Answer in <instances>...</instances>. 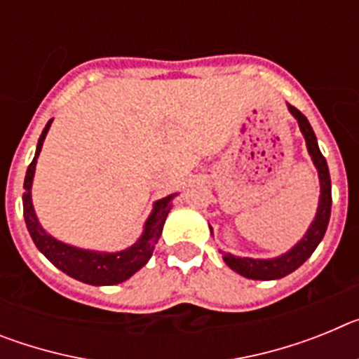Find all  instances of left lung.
<instances>
[{"label":"left lung","instance_id":"left-lung-1","mask_svg":"<svg viewBox=\"0 0 359 359\" xmlns=\"http://www.w3.org/2000/svg\"><path fill=\"white\" fill-rule=\"evenodd\" d=\"M287 109H290L291 115L297 118L298 128H300L304 138H306V145H307V151H309L311 154V160H313L316 170H318V177H320L318 210H316L315 221L311 223L309 230L306 231V236L298 241L290 252L282 253L280 257H275V259H250V257H233L231 253H224L223 259L228 264V268H231L236 273L243 275V277L252 278V280H275V278L286 277V275H290L291 271L300 268V266H302L304 262L313 255V252L316 250L320 241L323 239L325 230H327L329 217H331L332 196H331V176H329L327 161H325L323 154L320 152L315 131H313V128H311V123L307 122L306 116H304L297 107L291 106V104H287Z\"/></svg>","mask_w":359,"mask_h":359}]
</instances>
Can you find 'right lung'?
<instances>
[{
	"label": "right lung",
	"mask_w": 359,
	"mask_h": 359,
	"mask_svg": "<svg viewBox=\"0 0 359 359\" xmlns=\"http://www.w3.org/2000/svg\"><path fill=\"white\" fill-rule=\"evenodd\" d=\"M50 126H52V120L46 123V128L41 133L39 142H37L36 156H34L32 163L28 165L27 176H25L23 215L32 241L36 243L37 250L55 268L65 271L66 275H69L75 280L91 284V286H115V284L128 280L138 269L144 268L149 259H151L154 244L158 243L161 230H163L165 219H167L170 207H172L170 201H172L176 194L158 199L154 203L151 215H149L144 224V233L128 250H122V252L116 253L91 252V250L75 248V246H69V244L57 241L55 237L46 233L44 228L41 226L39 221H37L36 210H34V205H32V182H34V172H36L37 156H39L41 147H43V142L46 138Z\"/></svg>",
	"instance_id": "add662e5"
}]
</instances>
